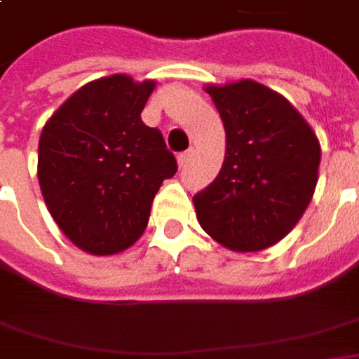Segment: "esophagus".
<instances>
[{"label": "esophagus", "mask_w": 359, "mask_h": 359, "mask_svg": "<svg viewBox=\"0 0 359 359\" xmlns=\"http://www.w3.org/2000/svg\"><path fill=\"white\" fill-rule=\"evenodd\" d=\"M191 156H194V149H187V151H184V154H180V158H177L180 165H186L187 161L191 159Z\"/></svg>", "instance_id": "34e87169"}]
</instances>
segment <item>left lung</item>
Segmentation results:
<instances>
[{
	"instance_id": "8db88e82",
	"label": "left lung",
	"mask_w": 359,
	"mask_h": 359,
	"mask_svg": "<svg viewBox=\"0 0 359 359\" xmlns=\"http://www.w3.org/2000/svg\"><path fill=\"white\" fill-rule=\"evenodd\" d=\"M226 130V158L194 196L205 233L233 252H259L285 238L310 205L320 142L278 91L240 79L208 86Z\"/></svg>"
}]
</instances>
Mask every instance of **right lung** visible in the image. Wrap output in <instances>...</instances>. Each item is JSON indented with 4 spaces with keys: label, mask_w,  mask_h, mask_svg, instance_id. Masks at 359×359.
I'll return each instance as SVG.
<instances>
[{
    "label": "right lung",
    "mask_w": 359,
    "mask_h": 359,
    "mask_svg": "<svg viewBox=\"0 0 359 359\" xmlns=\"http://www.w3.org/2000/svg\"><path fill=\"white\" fill-rule=\"evenodd\" d=\"M156 81L130 76L86 83L49 118L37 177L49 214L79 250L114 255L147 228L151 201L177 172L161 131L142 109Z\"/></svg>",
    "instance_id": "obj_1"
}]
</instances>
